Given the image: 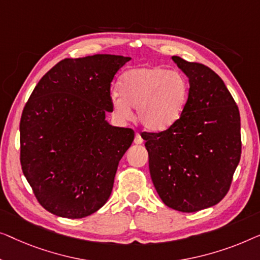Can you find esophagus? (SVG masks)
I'll list each match as a JSON object with an SVG mask.
<instances>
[{
  "mask_svg": "<svg viewBox=\"0 0 260 260\" xmlns=\"http://www.w3.org/2000/svg\"><path fill=\"white\" fill-rule=\"evenodd\" d=\"M142 142H144V140H142V138L140 137V134H139V133L135 134V138H134V144H135V145H141Z\"/></svg>",
  "mask_w": 260,
  "mask_h": 260,
  "instance_id": "1",
  "label": "esophagus"
}]
</instances>
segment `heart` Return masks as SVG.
Instances as JSON below:
<instances>
[{
  "label": "heart",
  "instance_id": "heart-1",
  "mask_svg": "<svg viewBox=\"0 0 260 260\" xmlns=\"http://www.w3.org/2000/svg\"><path fill=\"white\" fill-rule=\"evenodd\" d=\"M189 87L180 72L164 67H135L119 78L118 93H113V113L128 121L137 108L138 121L145 129L159 133L180 119L187 105Z\"/></svg>",
  "mask_w": 260,
  "mask_h": 260
}]
</instances>
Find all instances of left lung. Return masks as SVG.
<instances>
[{
    "mask_svg": "<svg viewBox=\"0 0 260 260\" xmlns=\"http://www.w3.org/2000/svg\"><path fill=\"white\" fill-rule=\"evenodd\" d=\"M188 78L180 119L160 133H145L149 173L166 206L197 212L226 196L241 153L238 106L218 74L202 63L172 56Z\"/></svg>",
    "mask_w": 260,
    "mask_h": 260,
    "instance_id": "8db88e82",
    "label": "left lung"
}]
</instances>
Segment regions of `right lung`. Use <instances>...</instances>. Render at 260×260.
<instances>
[{
  "label": "right lung",
  "mask_w": 260,
  "mask_h": 260,
  "mask_svg": "<svg viewBox=\"0 0 260 260\" xmlns=\"http://www.w3.org/2000/svg\"><path fill=\"white\" fill-rule=\"evenodd\" d=\"M131 57L64 58L32 90L20 122L21 166L39 203L79 219L111 196L119 161L134 132L109 125L111 82Z\"/></svg>",
  "instance_id": "1"
}]
</instances>
